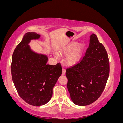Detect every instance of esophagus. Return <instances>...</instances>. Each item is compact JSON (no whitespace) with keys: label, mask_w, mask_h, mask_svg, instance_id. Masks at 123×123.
I'll list each match as a JSON object with an SVG mask.
<instances>
[{"label":"esophagus","mask_w":123,"mask_h":123,"mask_svg":"<svg viewBox=\"0 0 123 123\" xmlns=\"http://www.w3.org/2000/svg\"><path fill=\"white\" fill-rule=\"evenodd\" d=\"M65 74H66V70L63 68L62 71V75H65Z\"/></svg>","instance_id":"34e87169"}]
</instances>
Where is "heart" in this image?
Wrapping results in <instances>:
<instances>
[{"label":"heart","mask_w":123,"mask_h":123,"mask_svg":"<svg viewBox=\"0 0 123 123\" xmlns=\"http://www.w3.org/2000/svg\"><path fill=\"white\" fill-rule=\"evenodd\" d=\"M84 45L82 43L77 44L76 42H71L61 50V53L66 56L65 61L68 66H73L80 62L82 57ZM55 57L59 58L57 53H55Z\"/></svg>","instance_id":"b5f03b06"}]
</instances>
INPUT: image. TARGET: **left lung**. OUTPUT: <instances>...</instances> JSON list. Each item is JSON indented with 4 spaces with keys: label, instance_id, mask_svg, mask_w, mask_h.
Listing matches in <instances>:
<instances>
[{
    "label": "left lung",
    "instance_id": "1",
    "mask_svg": "<svg viewBox=\"0 0 123 123\" xmlns=\"http://www.w3.org/2000/svg\"><path fill=\"white\" fill-rule=\"evenodd\" d=\"M109 74L107 51L96 35L92 34L82 60L66 70L67 88L72 101L80 106L95 102L105 89Z\"/></svg>",
    "mask_w": 123,
    "mask_h": 123
}]
</instances>
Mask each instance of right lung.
Masks as SVG:
<instances>
[{"mask_svg": "<svg viewBox=\"0 0 123 123\" xmlns=\"http://www.w3.org/2000/svg\"><path fill=\"white\" fill-rule=\"evenodd\" d=\"M39 34L28 32L15 49L11 64V74L20 98L34 106H42L51 99L53 88L62 73L60 63L47 65L48 57L33 51L31 40L38 39Z\"/></svg>", "mask_w": 123, "mask_h": 123, "instance_id": "add662e5", "label": "right lung"}]
</instances>
